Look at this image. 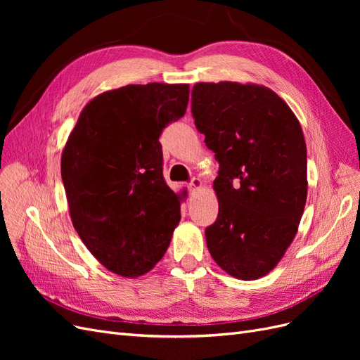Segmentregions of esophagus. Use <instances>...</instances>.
<instances>
[{
    "label": "esophagus",
    "mask_w": 360,
    "mask_h": 360,
    "mask_svg": "<svg viewBox=\"0 0 360 360\" xmlns=\"http://www.w3.org/2000/svg\"><path fill=\"white\" fill-rule=\"evenodd\" d=\"M201 184H202V181H201L200 179L193 177V179L189 181V184H188V189H189L191 193H193V192H197V191L201 188Z\"/></svg>",
    "instance_id": "34e87169"
}]
</instances>
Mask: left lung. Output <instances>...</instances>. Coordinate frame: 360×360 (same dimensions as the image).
<instances>
[{"mask_svg": "<svg viewBox=\"0 0 360 360\" xmlns=\"http://www.w3.org/2000/svg\"><path fill=\"white\" fill-rule=\"evenodd\" d=\"M192 117L219 163V213L205 228L207 248L231 276H264L292 242L307 202L302 127L276 93L252 84H197Z\"/></svg>", "mask_w": 360, "mask_h": 360, "instance_id": "8db88e82", "label": "left lung"}]
</instances>
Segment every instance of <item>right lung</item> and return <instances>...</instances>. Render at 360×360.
Listing matches in <instances>:
<instances>
[{"label": "right lung", "mask_w": 360, "mask_h": 360, "mask_svg": "<svg viewBox=\"0 0 360 360\" xmlns=\"http://www.w3.org/2000/svg\"><path fill=\"white\" fill-rule=\"evenodd\" d=\"M189 85H126L86 105L61 156L70 217L108 270L135 278L167 252L180 198L163 179L159 138L186 112Z\"/></svg>", "instance_id": "add662e5"}]
</instances>
